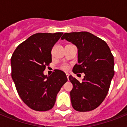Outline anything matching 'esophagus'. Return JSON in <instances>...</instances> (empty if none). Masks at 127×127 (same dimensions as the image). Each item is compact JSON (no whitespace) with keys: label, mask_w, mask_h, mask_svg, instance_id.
<instances>
[{"label":"esophagus","mask_w":127,"mask_h":127,"mask_svg":"<svg viewBox=\"0 0 127 127\" xmlns=\"http://www.w3.org/2000/svg\"><path fill=\"white\" fill-rule=\"evenodd\" d=\"M66 75L67 79H68H68H69V78H68V77H69V74H66Z\"/></svg>","instance_id":"esophagus-1"}]
</instances>
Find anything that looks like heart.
Wrapping results in <instances>:
<instances>
[{"label": "heart", "instance_id": "obj_1", "mask_svg": "<svg viewBox=\"0 0 127 127\" xmlns=\"http://www.w3.org/2000/svg\"><path fill=\"white\" fill-rule=\"evenodd\" d=\"M61 68H62V69L65 70H66L68 69V66L67 64H63V65L61 66Z\"/></svg>", "mask_w": 127, "mask_h": 127}]
</instances>
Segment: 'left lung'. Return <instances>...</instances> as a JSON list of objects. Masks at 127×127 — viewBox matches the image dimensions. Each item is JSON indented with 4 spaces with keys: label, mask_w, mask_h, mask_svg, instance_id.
Instances as JSON below:
<instances>
[{
    "label": "left lung",
    "mask_w": 127,
    "mask_h": 127,
    "mask_svg": "<svg viewBox=\"0 0 127 127\" xmlns=\"http://www.w3.org/2000/svg\"><path fill=\"white\" fill-rule=\"evenodd\" d=\"M66 39L78 48V62L74 73L85 74L80 82L69 76L73 88L70 91L72 105L76 111L94 110L105 98L114 76V58L105 41L87 32L64 33Z\"/></svg>",
    "instance_id": "1"
}]
</instances>
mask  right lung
I'll return each mask as SVG.
<instances>
[{
  "label": "right lung",
  "instance_id": "right-lung-1",
  "mask_svg": "<svg viewBox=\"0 0 127 127\" xmlns=\"http://www.w3.org/2000/svg\"><path fill=\"white\" fill-rule=\"evenodd\" d=\"M63 33H37L20 44L11 57L12 78L19 96L35 111L53 108L57 95L67 81L66 74L55 70L44 75L52 61L51 50Z\"/></svg>",
  "mask_w": 127,
  "mask_h": 127
}]
</instances>
